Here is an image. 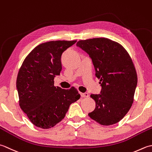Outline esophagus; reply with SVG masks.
I'll list each match as a JSON object with an SVG mask.
<instances>
[{"mask_svg":"<svg viewBox=\"0 0 152 152\" xmlns=\"http://www.w3.org/2000/svg\"><path fill=\"white\" fill-rule=\"evenodd\" d=\"M80 96H81L82 98L88 97V96H89V95H88V93H86V92H85V93H81V92H80Z\"/></svg>","mask_w":152,"mask_h":152,"instance_id":"1","label":"esophagus"}]
</instances>
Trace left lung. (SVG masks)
<instances>
[{
	"instance_id": "left-lung-1",
	"label": "left lung",
	"mask_w": 152,
	"mask_h": 152,
	"mask_svg": "<svg viewBox=\"0 0 152 152\" xmlns=\"http://www.w3.org/2000/svg\"><path fill=\"white\" fill-rule=\"evenodd\" d=\"M76 45L89 55L102 86L100 94H91L96 107L89 117L102 125L118 123L132 106L137 85L131 57L118 42L106 38L79 41Z\"/></svg>"
}]
</instances>
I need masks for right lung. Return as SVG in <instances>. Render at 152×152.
Returning a JSON list of instances; mask_svg holds the SVG:
<instances>
[{"instance_id":"add662e5","label":"right lung","mask_w":152,"mask_h":152,"mask_svg":"<svg viewBox=\"0 0 152 152\" xmlns=\"http://www.w3.org/2000/svg\"><path fill=\"white\" fill-rule=\"evenodd\" d=\"M77 41H50L38 45L27 55L16 80L21 109L34 125L48 129L62 120L69 106L80 98L74 88L54 86L61 71L63 52Z\"/></svg>"}]
</instances>
